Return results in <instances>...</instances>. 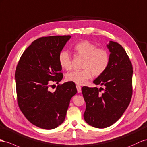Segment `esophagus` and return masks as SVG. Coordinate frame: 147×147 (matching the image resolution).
Returning <instances> with one entry per match:
<instances>
[{
  "label": "esophagus",
  "instance_id": "obj_1",
  "mask_svg": "<svg viewBox=\"0 0 147 147\" xmlns=\"http://www.w3.org/2000/svg\"><path fill=\"white\" fill-rule=\"evenodd\" d=\"M76 89H77V91H78V93H80L81 92V88L80 87V86H76Z\"/></svg>",
  "mask_w": 147,
  "mask_h": 147
}]
</instances>
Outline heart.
<instances>
[{
    "mask_svg": "<svg viewBox=\"0 0 147 147\" xmlns=\"http://www.w3.org/2000/svg\"><path fill=\"white\" fill-rule=\"evenodd\" d=\"M74 49L78 55L84 58L81 71H73L67 73V81L78 85H84L91 79L92 74L96 76H100L107 68L110 61L109 53L104 48H97L96 46L88 41H82L75 45ZM60 65L66 70L72 69V62L70 54L63 51L59 55Z\"/></svg>",
    "mask_w": 147,
    "mask_h": 147,
    "instance_id": "1",
    "label": "heart"
}]
</instances>
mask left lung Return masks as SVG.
I'll list each match as a JSON object with an SVG mask.
<instances>
[{
    "label": "left lung",
    "mask_w": 147,
    "mask_h": 147,
    "mask_svg": "<svg viewBox=\"0 0 147 147\" xmlns=\"http://www.w3.org/2000/svg\"><path fill=\"white\" fill-rule=\"evenodd\" d=\"M110 51L107 68L94 80L102 88L82 87L86 108L84 119L89 125L104 129L112 125L121 117L129 106L132 95L133 67L123 48L115 41L107 45Z\"/></svg>",
    "instance_id": "left-lung-1"
}]
</instances>
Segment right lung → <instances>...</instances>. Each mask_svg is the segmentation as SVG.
<instances>
[{
	"label": "right lung",
	"instance_id": "right-lung-1",
	"mask_svg": "<svg viewBox=\"0 0 147 147\" xmlns=\"http://www.w3.org/2000/svg\"><path fill=\"white\" fill-rule=\"evenodd\" d=\"M70 35L41 37L33 41L22 54L16 67L17 101L21 111L33 125L53 129L64 122L70 100L76 94L74 82L68 81L51 92L52 82L63 75L59 55Z\"/></svg>",
	"mask_w": 147,
	"mask_h": 147
}]
</instances>
